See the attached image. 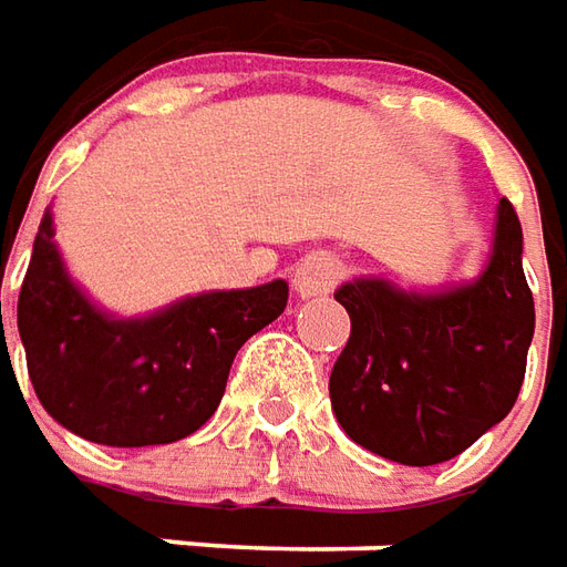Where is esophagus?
<instances>
[{
    "mask_svg": "<svg viewBox=\"0 0 567 567\" xmlns=\"http://www.w3.org/2000/svg\"><path fill=\"white\" fill-rule=\"evenodd\" d=\"M343 260L331 251H312L295 270V291L300 297H319L334 291L343 279Z\"/></svg>",
    "mask_w": 567,
    "mask_h": 567,
    "instance_id": "1",
    "label": "esophagus"
}]
</instances>
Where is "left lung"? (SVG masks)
<instances>
[{"label": "left lung", "instance_id": "obj_1", "mask_svg": "<svg viewBox=\"0 0 567 567\" xmlns=\"http://www.w3.org/2000/svg\"><path fill=\"white\" fill-rule=\"evenodd\" d=\"M350 340L331 371V408L352 442L405 466L466 451L516 405L534 338L522 224L497 205L488 267L439 291L352 279L334 291Z\"/></svg>", "mask_w": 567, "mask_h": 567}]
</instances>
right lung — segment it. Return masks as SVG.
Listing matches in <instances>:
<instances>
[{
	"label": "right lung",
	"instance_id": "1",
	"mask_svg": "<svg viewBox=\"0 0 567 567\" xmlns=\"http://www.w3.org/2000/svg\"><path fill=\"white\" fill-rule=\"evenodd\" d=\"M285 303L288 282L276 279L184 297L141 319L110 316L70 279L45 212L18 331L35 395L54 421L97 445L144 449L196 433L215 414L239 347Z\"/></svg>",
	"mask_w": 567,
	"mask_h": 567
}]
</instances>
